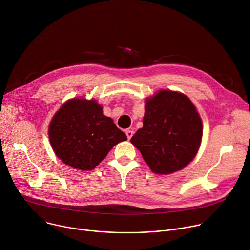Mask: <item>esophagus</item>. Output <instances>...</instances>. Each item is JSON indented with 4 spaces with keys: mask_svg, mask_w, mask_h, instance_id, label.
Returning <instances> with one entry per match:
<instances>
[{
    "mask_svg": "<svg viewBox=\"0 0 250 250\" xmlns=\"http://www.w3.org/2000/svg\"><path fill=\"white\" fill-rule=\"evenodd\" d=\"M125 134L127 136V139H130L133 135V131L131 129H127V130H125Z\"/></svg>",
    "mask_w": 250,
    "mask_h": 250,
    "instance_id": "34e87169",
    "label": "esophagus"
}]
</instances>
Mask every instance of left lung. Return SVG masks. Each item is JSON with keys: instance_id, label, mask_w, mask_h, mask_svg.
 Masks as SVG:
<instances>
[{"instance_id": "obj_1", "label": "left lung", "mask_w": 250, "mask_h": 250, "mask_svg": "<svg viewBox=\"0 0 250 250\" xmlns=\"http://www.w3.org/2000/svg\"><path fill=\"white\" fill-rule=\"evenodd\" d=\"M202 134L201 118L189 98L161 90L146 100L144 126L130 141L154 173L171 174L193 160Z\"/></svg>"}]
</instances>
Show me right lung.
I'll return each instance as SVG.
<instances>
[{
	"label": "right lung",
	"mask_w": 250,
	"mask_h": 250,
	"mask_svg": "<svg viewBox=\"0 0 250 250\" xmlns=\"http://www.w3.org/2000/svg\"><path fill=\"white\" fill-rule=\"evenodd\" d=\"M48 134L57 157L80 170L94 169L116 145L127 139L96 101L84 99L65 103L53 117Z\"/></svg>",
	"instance_id": "add662e5"
}]
</instances>
